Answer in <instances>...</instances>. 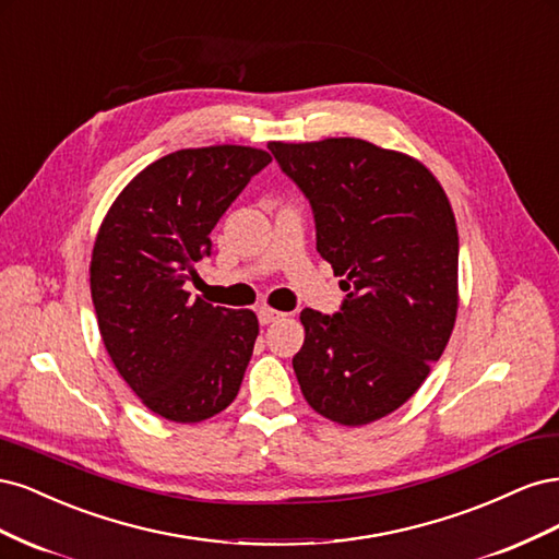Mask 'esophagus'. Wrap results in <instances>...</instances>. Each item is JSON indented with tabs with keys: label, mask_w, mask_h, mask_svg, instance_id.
<instances>
[{
	"label": "esophagus",
	"mask_w": 559,
	"mask_h": 559,
	"mask_svg": "<svg viewBox=\"0 0 559 559\" xmlns=\"http://www.w3.org/2000/svg\"><path fill=\"white\" fill-rule=\"evenodd\" d=\"M284 317H286V314L280 312V310H275V308H267V306L259 308V321H261L263 326H265V324H275V321H280V319H284Z\"/></svg>",
	"instance_id": "obj_1"
}]
</instances>
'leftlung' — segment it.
<instances>
[{
  "label": "left lung",
  "instance_id": "left-lung-1",
  "mask_svg": "<svg viewBox=\"0 0 559 559\" xmlns=\"http://www.w3.org/2000/svg\"><path fill=\"white\" fill-rule=\"evenodd\" d=\"M267 148L310 200L317 251L347 292L341 312H300V392L337 425H368L417 392L450 341L460 306L450 200L419 160L364 140Z\"/></svg>",
  "mask_w": 559,
  "mask_h": 559
}]
</instances>
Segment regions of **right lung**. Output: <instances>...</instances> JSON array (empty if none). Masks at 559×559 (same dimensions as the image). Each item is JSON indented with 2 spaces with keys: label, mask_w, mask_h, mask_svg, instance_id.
<instances>
[{
  "label": "right lung",
  "mask_w": 559,
  "mask_h": 559,
  "mask_svg": "<svg viewBox=\"0 0 559 559\" xmlns=\"http://www.w3.org/2000/svg\"><path fill=\"white\" fill-rule=\"evenodd\" d=\"M273 160L251 146L181 148L151 163L114 200L91 261L99 335L151 413L193 425L238 396L259 319L193 298L210 233Z\"/></svg>",
  "instance_id": "1"
}]
</instances>
